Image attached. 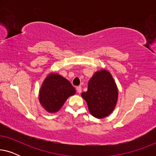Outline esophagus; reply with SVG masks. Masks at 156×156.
<instances>
[{
  "mask_svg": "<svg viewBox=\"0 0 156 156\" xmlns=\"http://www.w3.org/2000/svg\"><path fill=\"white\" fill-rule=\"evenodd\" d=\"M76 91H77V92L79 94H80L81 92H82V87H76Z\"/></svg>",
  "mask_w": 156,
  "mask_h": 156,
  "instance_id": "1",
  "label": "esophagus"
}]
</instances>
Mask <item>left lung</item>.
I'll return each mask as SVG.
<instances>
[{"mask_svg": "<svg viewBox=\"0 0 156 156\" xmlns=\"http://www.w3.org/2000/svg\"><path fill=\"white\" fill-rule=\"evenodd\" d=\"M118 88L109 72H96L88 83V89L82 93L90 114L97 119L107 116L115 108L118 100Z\"/></svg>", "mask_w": 156, "mask_h": 156, "instance_id": "8db88e82", "label": "left lung"}]
</instances>
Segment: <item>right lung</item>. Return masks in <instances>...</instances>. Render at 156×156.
<instances>
[{"label": "right lung", "instance_id": "add662e5", "mask_svg": "<svg viewBox=\"0 0 156 156\" xmlns=\"http://www.w3.org/2000/svg\"><path fill=\"white\" fill-rule=\"evenodd\" d=\"M76 91L69 81L56 73L49 74L40 89L39 100L44 109L55 113L60 109L69 97Z\"/></svg>", "mask_w": 156, "mask_h": 156}]
</instances>
